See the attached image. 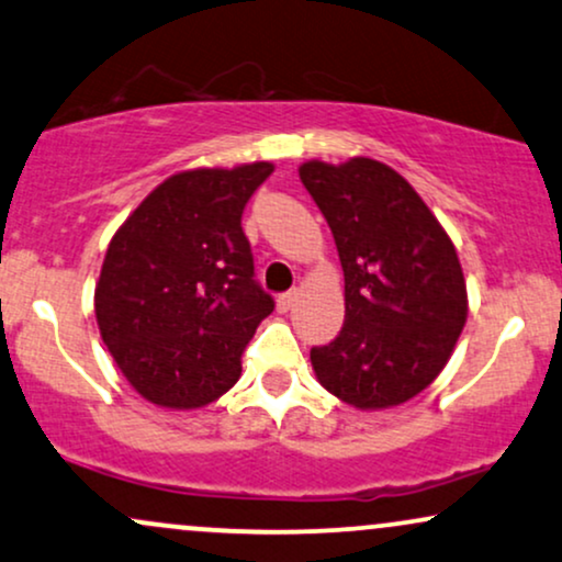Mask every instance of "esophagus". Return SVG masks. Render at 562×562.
Segmentation results:
<instances>
[{
	"label": "esophagus",
	"mask_w": 562,
	"mask_h": 562,
	"mask_svg": "<svg viewBox=\"0 0 562 562\" xmlns=\"http://www.w3.org/2000/svg\"><path fill=\"white\" fill-rule=\"evenodd\" d=\"M295 299H299V293H295V290H288V293H282L280 299H277V308H280V311H288V308H293Z\"/></svg>",
	"instance_id": "obj_1"
}]
</instances>
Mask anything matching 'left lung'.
Segmentation results:
<instances>
[{"mask_svg":"<svg viewBox=\"0 0 562 562\" xmlns=\"http://www.w3.org/2000/svg\"><path fill=\"white\" fill-rule=\"evenodd\" d=\"M299 172L346 274L340 335L311 348L316 380L356 408L411 401L445 369L465 324L456 248L422 195L382 161H308Z\"/></svg>","mask_w":562,"mask_h":562,"instance_id":"obj_1","label":"left lung"}]
</instances>
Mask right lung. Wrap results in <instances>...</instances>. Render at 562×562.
<instances>
[{"label": "right lung", "instance_id": "obj_1", "mask_svg": "<svg viewBox=\"0 0 562 562\" xmlns=\"http://www.w3.org/2000/svg\"><path fill=\"white\" fill-rule=\"evenodd\" d=\"M274 167L193 170L165 180L106 248L97 322L146 401L201 408L240 376V358L274 299L254 272L243 209Z\"/></svg>", "mask_w": 562, "mask_h": 562}]
</instances>
